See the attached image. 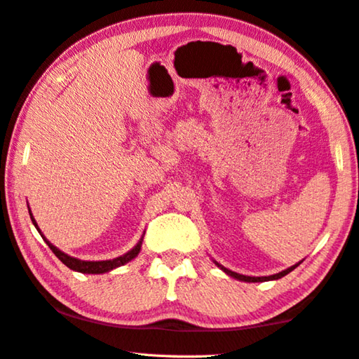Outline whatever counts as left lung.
I'll list each match as a JSON object with an SVG mask.
<instances>
[{
    "instance_id": "left-lung-1",
    "label": "left lung",
    "mask_w": 359,
    "mask_h": 359,
    "mask_svg": "<svg viewBox=\"0 0 359 359\" xmlns=\"http://www.w3.org/2000/svg\"><path fill=\"white\" fill-rule=\"evenodd\" d=\"M215 264H217L218 267H220V269H222L223 272H226L228 276L234 277V278H238V280H242V282H267V280H277V278H282V277H285L287 274H290L291 271L296 269L297 266H299V263H297V264L291 266V267H288V269H285V271H282V272H278V274H274V276H267V277H248V276H242V274H238V272H233V271L226 269V267H223L222 264H218L217 261H215Z\"/></svg>"
}]
</instances>
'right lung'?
<instances>
[{
  "label": "right lung",
  "instance_id": "right-lung-1",
  "mask_svg": "<svg viewBox=\"0 0 359 359\" xmlns=\"http://www.w3.org/2000/svg\"><path fill=\"white\" fill-rule=\"evenodd\" d=\"M28 210H29V209H28ZM29 217H32V222H33V224L36 226V229L39 231V234L42 236V239L46 241V244H47L48 247H50V250H52L53 253H55V257H57L60 261H62V263H63L65 266H68L69 269L77 271V272H82V274H104V272L112 271V269H115V267L126 264V263H128V261H131L133 258H136L137 255H139V252H141L142 238H141V241H139L135 247L131 248V250H130L128 253L121 255V257H118V258L106 259V261H83V259H77V258H74V257H69V255H66V253L62 252V250H58V248H57L55 245H52L50 242H48V241L44 238V234L41 233V229L38 228V223H36V220H34L33 215H32V210H29Z\"/></svg>",
  "mask_w": 359,
  "mask_h": 359
}]
</instances>
